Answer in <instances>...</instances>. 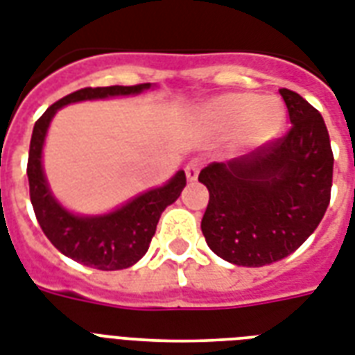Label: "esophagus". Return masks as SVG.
Masks as SVG:
<instances>
[{"label":"esophagus","mask_w":355,"mask_h":355,"mask_svg":"<svg viewBox=\"0 0 355 355\" xmlns=\"http://www.w3.org/2000/svg\"><path fill=\"white\" fill-rule=\"evenodd\" d=\"M199 169H201V162L199 159H191L188 166H186V178L189 182H193L199 177Z\"/></svg>","instance_id":"esophagus-1"}]
</instances>
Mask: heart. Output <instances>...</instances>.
Returning <instances> with one entry per match:
<instances>
[{"mask_svg":"<svg viewBox=\"0 0 355 355\" xmlns=\"http://www.w3.org/2000/svg\"><path fill=\"white\" fill-rule=\"evenodd\" d=\"M201 123L218 132H238L243 145L262 147L285 128L286 110L275 96L229 93L210 100L199 112Z\"/></svg>","mask_w":355,"mask_h":355,"instance_id":"heart-1","label":"heart"}]
</instances>
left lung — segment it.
<instances>
[{
    "instance_id": "left-lung-1",
    "label": "left lung",
    "mask_w": 355,
    "mask_h": 355,
    "mask_svg": "<svg viewBox=\"0 0 355 355\" xmlns=\"http://www.w3.org/2000/svg\"><path fill=\"white\" fill-rule=\"evenodd\" d=\"M286 135L199 173L210 199L201 221L208 248L236 266L285 259L315 232L331 196L334 153L324 119L291 89Z\"/></svg>"
}]
</instances>
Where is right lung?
<instances>
[{"label": "right lung", "instance_id": "obj_1", "mask_svg": "<svg viewBox=\"0 0 355 355\" xmlns=\"http://www.w3.org/2000/svg\"><path fill=\"white\" fill-rule=\"evenodd\" d=\"M150 83L139 85H112V87H85L70 93L51 104L42 117L35 123L29 159H27V178H29V197L40 229L44 231L55 248L72 261L96 268V270H123L139 261L148 250L162 212L177 201L186 186V175L178 171L175 177L159 188L139 193L113 212L100 216H80L67 210L53 197L44 169H42V147L51 119L63 105L83 102V100L128 96L147 91Z\"/></svg>", "mask_w": 355, "mask_h": 355}]
</instances>
